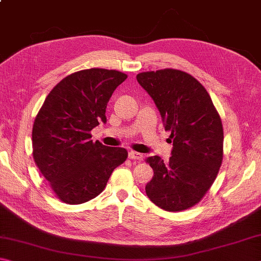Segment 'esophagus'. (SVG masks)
<instances>
[{"instance_id": "34e87169", "label": "esophagus", "mask_w": 261, "mask_h": 261, "mask_svg": "<svg viewBox=\"0 0 261 261\" xmlns=\"http://www.w3.org/2000/svg\"><path fill=\"white\" fill-rule=\"evenodd\" d=\"M129 158L131 159V160H136V161H143L144 159V155L141 153H138V152H135V151H130L129 152Z\"/></svg>"}]
</instances>
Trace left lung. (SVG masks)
<instances>
[{
    "instance_id": "obj_1",
    "label": "left lung",
    "mask_w": 261,
    "mask_h": 261,
    "mask_svg": "<svg viewBox=\"0 0 261 261\" xmlns=\"http://www.w3.org/2000/svg\"><path fill=\"white\" fill-rule=\"evenodd\" d=\"M137 82L153 99L173 139L168 162L158 155L146 160L154 171L145 188L147 197L168 212L190 208L208 191L222 163L221 118L205 87L187 72H141Z\"/></svg>"
}]
</instances>
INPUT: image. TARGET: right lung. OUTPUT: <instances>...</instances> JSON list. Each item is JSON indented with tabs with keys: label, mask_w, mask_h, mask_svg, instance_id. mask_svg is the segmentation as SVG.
<instances>
[{
	"label": "right lung",
	"mask_w": 261,
	"mask_h": 261,
	"mask_svg": "<svg viewBox=\"0 0 261 261\" xmlns=\"http://www.w3.org/2000/svg\"><path fill=\"white\" fill-rule=\"evenodd\" d=\"M116 70L87 69L57 84L35 117L32 146L35 165L63 202L78 205L103 191L115 168L126 160L122 147L91 140V130L107 122L113 92L125 81Z\"/></svg>",
	"instance_id": "1"
}]
</instances>
